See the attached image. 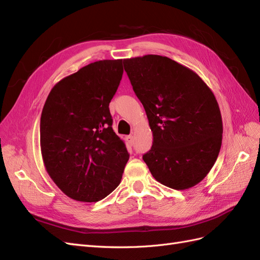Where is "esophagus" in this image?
Returning <instances> with one entry per match:
<instances>
[{"mask_svg":"<svg viewBox=\"0 0 260 260\" xmlns=\"http://www.w3.org/2000/svg\"><path fill=\"white\" fill-rule=\"evenodd\" d=\"M125 142H127L128 145L132 146V144H133V136H127V137H125Z\"/></svg>","mask_w":260,"mask_h":260,"instance_id":"esophagus-1","label":"esophagus"}]
</instances>
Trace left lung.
I'll use <instances>...</instances> for the list:
<instances>
[{
	"label": "left lung",
	"mask_w": 260,
	"mask_h": 260,
	"mask_svg": "<svg viewBox=\"0 0 260 260\" xmlns=\"http://www.w3.org/2000/svg\"><path fill=\"white\" fill-rule=\"evenodd\" d=\"M123 66L153 132L152 148L143 155L152 176L180 191L199 184L222 142L214 93L192 69L166 56L125 58Z\"/></svg>",
	"instance_id": "8db88e82"
}]
</instances>
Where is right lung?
I'll list each match as a JSON object with an SVG mask.
<instances>
[{"label":"right lung","instance_id":"add662e5","mask_svg":"<svg viewBox=\"0 0 260 260\" xmlns=\"http://www.w3.org/2000/svg\"><path fill=\"white\" fill-rule=\"evenodd\" d=\"M123 74L122 59L91 62L53 86L42 109L44 167L68 198L93 203L119 185L129 154L113 130L109 103Z\"/></svg>","mask_w":260,"mask_h":260}]
</instances>
